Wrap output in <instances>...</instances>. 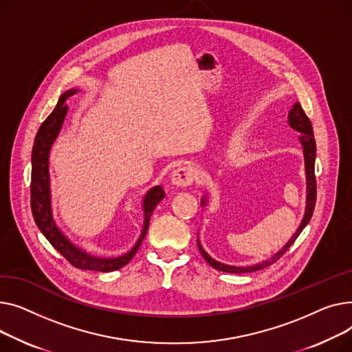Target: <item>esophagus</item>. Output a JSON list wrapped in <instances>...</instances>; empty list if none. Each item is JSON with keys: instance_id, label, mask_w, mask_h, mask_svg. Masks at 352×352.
Wrapping results in <instances>:
<instances>
[{"instance_id": "34e87169", "label": "esophagus", "mask_w": 352, "mask_h": 352, "mask_svg": "<svg viewBox=\"0 0 352 352\" xmlns=\"http://www.w3.org/2000/svg\"><path fill=\"white\" fill-rule=\"evenodd\" d=\"M195 180V169L189 164H182L176 170L172 173V183L180 188H186V186H190Z\"/></svg>"}]
</instances>
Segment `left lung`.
Returning a JSON list of instances; mask_svg holds the SVG:
<instances>
[{
    "instance_id": "left-lung-1",
    "label": "left lung",
    "mask_w": 352,
    "mask_h": 352,
    "mask_svg": "<svg viewBox=\"0 0 352 352\" xmlns=\"http://www.w3.org/2000/svg\"><path fill=\"white\" fill-rule=\"evenodd\" d=\"M288 123L293 129H296L297 132L301 133L300 140L302 144L304 149V159H305V173H307V208H305V214L304 219L300 224V227L297 229L296 234L292 237V240L288 241L283 249L274 254L272 258H268L263 263H258L256 265H250V267H236V265H227L223 264L220 261L213 260L208 253L203 250V247L200 243L199 244V250L201 253V256L204 257V260L208 261L213 268L224 273H253L257 270H261V268H265L268 265L274 264L278 258L283 257V254L290 249L292 244L297 240V237L300 236V233L302 232L304 227L308 224V221L311 220V216L314 213V208H316V200H317V183H316V173H314V163H316V140H314V132H313V125L311 120L305 115L302 107L300 105V102H297L296 105L293 107V109L290 111V115H288ZM204 204V200L203 203Z\"/></svg>"
}]
</instances>
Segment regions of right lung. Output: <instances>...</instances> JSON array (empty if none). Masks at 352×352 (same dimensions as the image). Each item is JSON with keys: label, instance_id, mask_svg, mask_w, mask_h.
Here are the masks:
<instances>
[{"label": "right lung", "instance_id": "right-lung-1", "mask_svg": "<svg viewBox=\"0 0 352 352\" xmlns=\"http://www.w3.org/2000/svg\"><path fill=\"white\" fill-rule=\"evenodd\" d=\"M75 91H68L62 95L56 103L54 111L50 116L43 122L39 126L38 133L35 136L34 148H32V172H31V210L34 220L38 226V229L43 232L47 240L54 245L62 256H64L74 267L80 268V270H92L108 273L113 270H119L120 267L126 265L132 257L139 250L140 243L143 241L146 232L149 229V220L156 208V204L164 197V192L160 186H156L144 197L143 210H144V223L142 234L135 244L133 249L125 254L118 257H105V256H95L87 253L85 250L79 249L72 244L64 234L59 232L58 227L54 223L51 204H50V177H48V156L51 144L55 140L62 122L65 119L68 105L65 103L67 98H69Z\"/></svg>", "mask_w": 352, "mask_h": 352}]
</instances>
